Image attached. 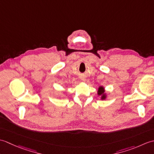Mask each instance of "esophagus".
<instances>
[{
	"instance_id": "34e87169",
	"label": "esophagus",
	"mask_w": 154,
	"mask_h": 154,
	"mask_svg": "<svg viewBox=\"0 0 154 154\" xmlns=\"http://www.w3.org/2000/svg\"><path fill=\"white\" fill-rule=\"evenodd\" d=\"M82 80H85V79H84V78H83V79H82Z\"/></svg>"
}]
</instances>
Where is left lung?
<instances>
[{
  "instance_id": "obj_1",
  "label": "left lung",
  "mask_w": 154,
  "mask_h": 154,
  "mask_svg": "<svg viewBox=\"0 0 154 154\" xmlns=\"http://www.w3.org/2000/svg\"><path fill=\"white\" fill-rule=\"evenodd\" d=\"M104 92V88L103 87H100L99 88V91H98V94H99V95H102V94H103L102 97H101V99H105V97H106L105 95L103 94Z\"/></svg>"
}]
</instances>
